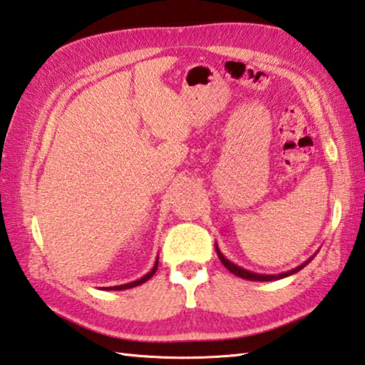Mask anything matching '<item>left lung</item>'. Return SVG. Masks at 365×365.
I'll return each mask as SVG.
<instances>
[{
  "mask_svg": "<svg viewBox=\"0 0 365 365\" xmlns=\"http://www.w3.org/2000/svg\"><path fill=\"white\" fill-rule=\"evenodd\" d=\"M216 254H218V257H220V260H221V263L224 267H226L230 273H234L235 276H238V277H243V279H247V281H276V279H282V277H287V276H290V274H294V273H298L299 269H302L304 268L309 262L312 260V257L309 259L307 262H304V263H301L299 267H297V268H293V269H290V271H285V273H281V274H259V273H252V271H247V269H245V268H242V267H238V265H235V263H232L230 260H227L226 257H224V255L221 254V251H220V247L216 246Z\"/></svg>",
  "mask_w": 365,
  "mask_h": 365,
  "instance_id": "1",
  "label": "left lung"
}]
</instances>
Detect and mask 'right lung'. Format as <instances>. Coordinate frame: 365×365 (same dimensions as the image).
<instances>
[{"instance_id":"1","label":"right lung","mask_w":365,"mask_h":365,"mask_svg":"<svg viewBox=\"0 0 365 365\" xmlns=\"http://www.w3.org/2000/svg\"><path fill=\"white\" fill-rule=\"evenodd\" d=\"M157 268H158V259L155 260V265H153V268L149 271V273H147L145 276H143L141 279H138V281H133V282H130V284H123V285H114V287H105V290H125V289H131V287H136V285H141V284H144L145 281H149V279L155 274V271H157Z\"/></svg>"}]
</instances>
